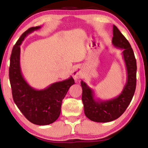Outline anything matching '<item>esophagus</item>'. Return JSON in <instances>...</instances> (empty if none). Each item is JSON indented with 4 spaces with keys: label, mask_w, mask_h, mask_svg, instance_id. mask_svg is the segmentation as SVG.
<instances>
[{
    "label": "esophagus",
    "mask_w": 148,
    "mask_h": 148,
    "mask_svg": "<svg viewBox=\"0 0 148 148\" xmlns=\"http://www.w3.org/2000/svg\"><path fill=\"white\" fill-rule=\"evenodd\" d=\"M82 75L83 74H82V69L79 68V67L76 68L73 72V76L74 77V79H79L80 78H82Z\"/></svg>",
    "instance_id": "esophagus-1"
}]
</instances>
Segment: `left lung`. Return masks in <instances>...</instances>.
I'll use <instances>...</instances> for the list:
<instances>
[{
	"label": "left lung",
	"mask_w": 148,
	"mask_h": 148,
	"mask_svg": "<svg viewBox=\"0 0 148 148\" xmlns=\"http://www.w3.org/2000/svg\"><path fill=\"white\" fill-rule=\"evenodd\" d=\"M112 44L117 48L123 49L125 66L127 69V82L121 93L108 101H102L95 97V92L86 82H81L82 87V100L84 113L92 121L110 122L116 119L124 113L131 102L136 85V61L129 42L116 26H113Z\"/></svg>",
	"instance_id": "obj_1"
}]
</instances>
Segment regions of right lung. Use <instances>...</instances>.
Segmentation results:
<instances>
[{"label":"right lung","mask_w":148,"mask_h":148,"mask_svg":"<svg viewBox=\"0 0 148 148\" xmlns=\"http://www.w3.org/2000/svg\"><path fill=\"white\" fill-rule=\"evenodd\" d=\"M40 28L41 26L29 28L14 45L10 57L9 78L14 101L21 113L33 124L46 125L58 119L62 100L75 82L71 76L38 90L32 87L24 79L20 67V45L27 35Z\"/></svg>","instance_id":"right-lung-1"}]
</instances>
